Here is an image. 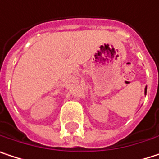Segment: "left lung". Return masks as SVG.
Listing matches in <instances>:
<instances>
[{
  "mask_svg": "<svg viewBox=\"0 0 159 159\" xmlns=\"http://www.w3.org/2000/svg\"><path fill=\"white\" fill-rule=\"evenodd\" d=\"M146 92H147V89H146Z\"/></svg>",
  "mask_w": 159,
  "mask_h": 159,
  "instance_id": "obj_1",
  "label": "left lung"
}]
</instances>
